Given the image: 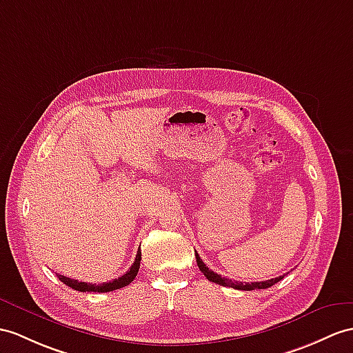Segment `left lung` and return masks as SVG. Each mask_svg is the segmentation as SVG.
Masks as SVG:
<instances>
[{
  "mask_svg": "<svg viewBox=\"0 0 353 353\" xmlns=\"http://www.w3.org/2000/svg\"><path fill=\"white\" fill-rule=\"evenodd\" d=\"M196 256V262L197 266H199V270L203 272V276L208 279L212 283H217L220 286H226V288H234L238 290H254V289H266V288H271L272 285H276L280 280L285 279V276H280L277 279H271V280H266V281H254V283H243V281H235V280H229L226 277H221L220 274L211 271L208 266H206L202 259L197 254V252H194Z\"/></svg>",
  "mask_w": 353,
  "mask_h": 353,
  "instance_id": "obj_1",
  "label": "left lung"
}]
</instances>
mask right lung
<instances>
[{
	"mask_svg": "<svg viewBox=\"0 0 353 353\" xmlns=\"http://www.w3.org/2000/svg\"><path fill=\"white\" fill-rule=\"evenodd\" d=\"M141 257H142V254L137 253L133 265L130 266V270H128L125 274H123L121 277L114 279L112 281L101 283V285H92V283L77 281V280H73V279L59 276V274H58V279L61 280L64 285H67L68 288H72L74 290H79V292H112V290H117V289H121L124 286H128L136 279L137 271H139V266H141Z\"/></svg>",
	"mask_w": 353,
	"mask_h": 353,
	"instance_id": "1",
	"label": "right lung"
}]
</instances>
